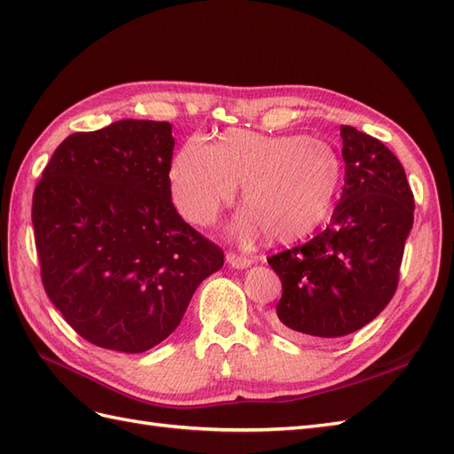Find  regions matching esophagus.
<instances>
[{"label": "esophagus", "instance_id": "1", "mask_svg": "<svg viewBox=\"0 0 454 454\" xmlns=\"http://www.w3.org/2000/svg\"><path fill=\"white\" fill-rule=\"evenodd\" d=\"M227 263L232 267V269H248L254 259L248 257V255H237V254H227Z\"/></svg>", "mask_w": 454, "mask_h": 454}]
</instances>
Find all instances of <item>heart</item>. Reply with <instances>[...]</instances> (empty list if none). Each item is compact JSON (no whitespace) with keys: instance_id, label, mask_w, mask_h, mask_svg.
<instances>
[{"instance_id":"obj_1","label":"heart","mask_w":454,"mask_h":454,"mask_svg":"<svg viewBox=\"0 0 454 454\" xmlns=\"http://www.w3.org/2000/svg\"><path fill=\"white\" fill-rule=\"evenodd\" d=\"M170 191L177 210L204 223L242 184L248 212L244 232L259 223L274 240H294L318 229L333 208L340 162L325 142L310 136H267L229 129L215 145L189 138L170 167Z\"/></svg>"}]
</instances>
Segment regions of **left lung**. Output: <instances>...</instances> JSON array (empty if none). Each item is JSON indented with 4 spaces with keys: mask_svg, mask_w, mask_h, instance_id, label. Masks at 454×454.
<instances>
[{
    "mask_svg": "<svg viewBox=\"0 0 454 454\" xmlns=\"http://www.w3.org/2000/svg\"><path fill=\"white\" fill-rule=\"evenodd\" d=\"M345 187L310 242L269 257L282 280L272 325L287 337L333 339L375 320L395 294L415 200L402 162L354 127H340Z\"/></svg>",
    "mask_w": 454,
    "mask_h": 454,
    "instance_id": "8db88e82",
    "label": "left lung"
}]
</instances>
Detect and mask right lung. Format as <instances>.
Masks as SVG:
<instances>
[{
    "instance_id": "1",
    "label": "right lung",
    "mask_w": 454,
    "mask_h": 454,
    "mask_svg": "<svg viewBox=\"0 0 454 454\" xmlns=\"http://www.w3.org/2000/svg\"><path fill=\"white\" fill-rule=\"evenodd\" d=\"M174 136L164 121L122 119L57 147L34 191L41 280L96 347L145 352L180 325L223 252L176 212Z\"/></svg>"
}]
</instances>
